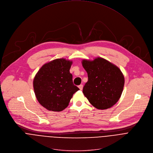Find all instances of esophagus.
Returning a JSON list of instances; mask_svg holds the SVG:
<instances>
[{
    "mask_svg": "<svg viewBox=\"0 0 153 153\" xmlns=\"http://www.w3.org/2000/svg\"><path fill=\"white\" fill-rule=\"evenodd\" d=\"M83 85H79V89H80V90H82V89H83Z\"/></svg>",
    "mask_w": 153,
    "mask_h": 153,
    "instance_id": "34e87169",
    "label": "esophagus"
}]
</instances>
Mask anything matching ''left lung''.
<instances>
[{
    "label": "left lung",
    "instance_id": "left-lung-1",
    "mask_svg": "<svg viewBox=\"0 0 153 153\" xmlns=\"http://www.w3.org/2000/svg\"><path fill=\"white\" fill-rule=\"evenodd\" d=\"M82 65L88 77L83 93L89 103L101 110L116 104L124 85V77L120 68L101 58L92 61L83 60Z\"/></svg>",
    "mask_w": 153,
    "mask_h": 153
}]
</instances>
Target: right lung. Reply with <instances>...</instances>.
<instances>
[{
  "label": "right lung",
  "mask_w": 153,
  "mask_h": 153,
  "mask_svg": "<svg viewBox=\"0 0 153 153\" xmlns=\"http://www.w3.org/2000/svg\"><path fill=\"white\" fill-rule=\"evenodd\" d=\"M72 61L56 59L44 64L33 79V89L38 102L48 111L65 109L73 95L79 90L70 73Z\"/></svg>",
  "instance_id": "add662e5"
}]
</instances>
